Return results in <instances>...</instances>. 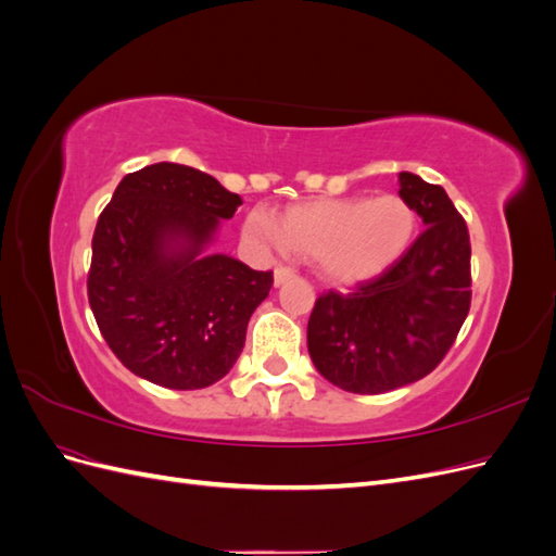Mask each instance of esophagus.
Instances as JSON below:
<instances>
[{
  "mask_svg": "<svg viewBox=\"0 0 556 556\" xmlns=\"http://www.w3.org/2000/svg\"><path fill=\"white\" fill-rule=\"evenodd\" d=\"M296 276V271L294 268H290V266H276V271H274V282H276V288H280L282 282H288L290 278H294Z\"/></svg>",
  "mask_w": 556,
  "mask_h": 556,
  "instance_id": "1",
  "label": "esophagus"
}]
</instances>
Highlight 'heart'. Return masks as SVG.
<instances>
[{
	"label": "heart",
	"instance_id": "1",
	"mask_svg": "<svg viewBox=\"0 0 556 556\" xmlns=\"http://www.w3.org/2000/svg\"><path fill=\"white\" fill-rule=\"evenodd\" d=\"M417 213L399 194L329 197L294 204L278 217L266 208L245 215L248 241L315 257L327 280L357 285L384 274L408 250Z\"/></svg>",
	"mask_w": 556,
	"mask_h": 556
}]
</instances>
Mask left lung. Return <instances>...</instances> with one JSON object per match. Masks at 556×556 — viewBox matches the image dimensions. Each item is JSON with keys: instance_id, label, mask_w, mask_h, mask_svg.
Segmentation results:
<instances>
[{"instance_id": "1", "label": "left lung", "mask_w": 556, "mask_h": 556, "mask_svg": "<svg viewBox=\"0 0 556 556\" xmlns=\"http://www.w3.org/2000/svg\"><path fill=\"white\" fill-rule=\"evenodd\" d=\"M399 194L425 231L376 280L317 296L308 352L331 384L382 394L429 376L443 362L470 308V239L441 185L399 174Z\"/></svg>"}]
</instances>
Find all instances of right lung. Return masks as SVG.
<instances>
[{"label":"right lung","instance_id":"add662e5","mask_svg":"<svg viewBox=\"0 0 556 556\" xmlns=\"http://www.w3.org/2000/svg\"><path fill=\"white\" fill-rule=\"evenodd\" d=\"M241 204L213 176L174 162L143 166L115 188L94 227L88 299L134 376L201 390L239 359L274 271L204 250Z\"/></svg>","mask_w":556,"mask_h":556}]
</instances>
